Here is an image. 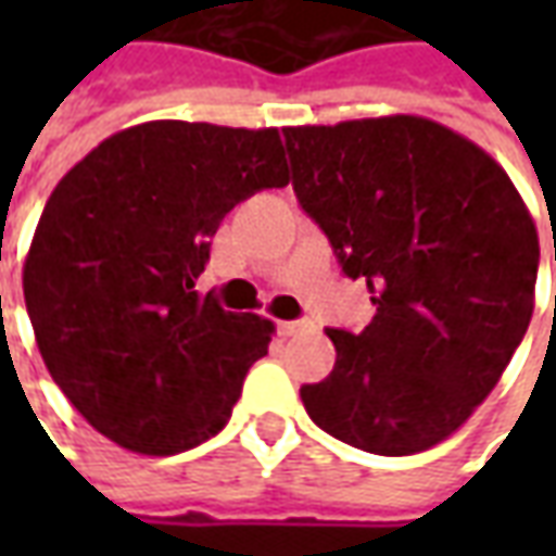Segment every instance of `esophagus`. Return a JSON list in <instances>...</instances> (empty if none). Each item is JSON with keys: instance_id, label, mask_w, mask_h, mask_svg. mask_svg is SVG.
<instances>
[{"instance_id": "esophagus-1", "label": "esophagus", "mask_w": 556, "mask_h": 556, "mask_svg": "<svg viewBox=\"0 0 556 556\" xmlns=\"http://www.w3.org/2000/svg\"><path fill=\"white\" fill-rule=\"evenodd\" d=\"M301 330H306V321H279V333L282 337H298Z\"/></svg>"}]
</instances>
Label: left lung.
I'll use <instances>...</instances> for the list:
<instances>
[{
    "label": "left lung",
    "instance_id": "left-lung-1",
    "mask_svg": "<svg viewBox=\"0 0 556 556\" xmlns=\"http://www.w3.org/2000/svg\"><path fill=\"white\" fill-rule=\"evenodd\" d=\"M282 134L298 202L375 303L361 333L327 330L337 366L301 387L303 408L366 453H422L465 426L525 339L533 217L497 160L431 118Z\"/></svg>",
    "mask_w": 556,
    "mask_h": 556
}]
</instances>
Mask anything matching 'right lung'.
Masks as SVG:
<instances>
[{"mask_svg":"<svg viewBox=\"0 0 556 556\" xmlns=\"http://www.w3.org/2000/svg\"><path fill=\"white\" fill-rule=\"evenodd\" d=\"M277 127L146 122L91 148L47 199L23 265L35 342L91 429L139 455L217 434L274 325L195 291L231 207L286 187Z\"/></svg>","mask_w":556,"mask_h":556,"instance_id":"add662e5","label":"right lung"}]
</instances>
